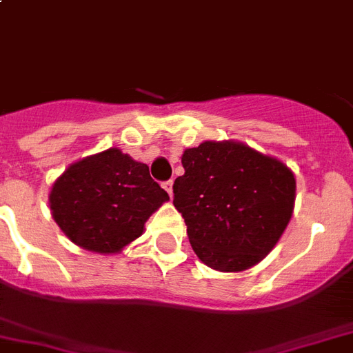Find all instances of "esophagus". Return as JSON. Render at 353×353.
Segmentation results:
<instances>
[{"label": "esophagus", "instance_id": "esophagus-1", "mask_svg": "<svg viewBox=\"0 0 353 353\" xmlns=\"http://www.w3.org/2000/svg\"><path fill=\"white\" fill-rule=\"evenodd\" d=\"M172 186H174V181H172V179H170V181L163 183V188L168 192V195H170V197H172V194H174V192H172Z\"/></svg>", "mask_w": 353, "mask_h": 353}]
</instances>
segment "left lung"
I'll list each match as a JSON object with an SVG mask.
<instances>
[{
	"label": "left lung",
	"instance_id": "8db88e82",
	"mask_svg": "<svg viewBox=\"0 0 353 353\" xmlns=\"http://www.w3.org/2000/svg\"><path fill=\"white\" fill-rule=\"evenodd\" d=\"M181 163L185 174L174 181V206L195 254L215 271L253 268L291 221V168L239 141H204L186 149Z\"/></svg>",
	"mask_w": 353,
	"mask_h": 353
}]
</instances>
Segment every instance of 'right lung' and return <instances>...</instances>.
I'll return each instance as SVG.
<instances>
[{"mask_svg":"<svg viewBox=\"0 0 353 353\" xmlns=\"http://www.w3.org/2000/svg\"><path fill=\"white\" fill-rule=\"evenodd\" d=\"M168 201L145 163L108 149L73 163L50 192L55 222L73 244L118 253L143 233L147 219Z\"/></svg>","mask_w":353,"mask_h":353,"instance_id":"add662e5","label":"right lung"}]
</instances>
